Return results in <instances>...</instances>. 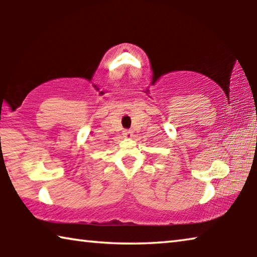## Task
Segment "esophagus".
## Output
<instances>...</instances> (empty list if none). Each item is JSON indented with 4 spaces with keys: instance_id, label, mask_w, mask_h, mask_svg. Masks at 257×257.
Instances as JSON below:
<instances>
[{
    "instance_id": "obj_1",
    "label": "esophagus",
    "mask_w": 257,
    "mask_h": 257,
    "mask_svg": "<svg viewBox=\"0 0 257 257\" xmlns=\"http://www.w3.org/2000/svg\"><path fill=\"white\" fill-rule=\"evenodd\" d=\"M122 135H123V137H124V138H132V136H133V132H132V130H123Z\"/></svg>"
}]
</instances>
